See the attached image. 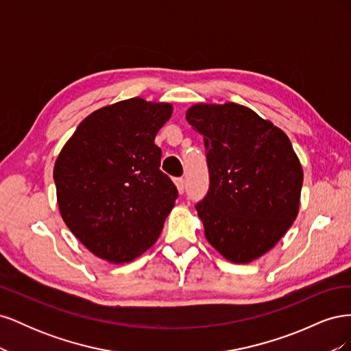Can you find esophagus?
<instances>
[{
	"label": "esophagus",
	"instance_id": "esophagus-1",
	"mask_svg": "<svg viewBox=\"0 0 351 351\" xmlns=\"http://www.w3.org/2000/svg\"><path fill=\"white\" fill-rule=\"evenodd\" d=\"M174 183H176V186H177L178 193H183V192H184V187H186L184 178H176V180H174Z\"/></svg>",
	"mask_w": 351,
	"mask_h": 351
}]
</instances>
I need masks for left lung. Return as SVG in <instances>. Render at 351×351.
Returning <instances> with one entry per match:
<instances>
[{
    "label": "left lung",
    "instance_id": "8db88e82",
    "mask_svg": "<svg viewBox=\"0 0 351 351\" xmlns=\"http://www.w3.org/2000/svg\"><path fill=\"white\" fill-rule=\"evenodd\" d=\"M186 120L206 147L210 184L196 210L208 243L232 263L259 259L299 214L303 168L289 136L234 102L195 104Z\"/></svg>",
    "mask_w": 351,
    "mask_h": 351
}]
</instances>
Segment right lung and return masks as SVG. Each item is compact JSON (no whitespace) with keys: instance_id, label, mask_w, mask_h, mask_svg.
Masks as SVG:
<instances>
[{"instance_id":"obj_1","label":"right lung","mask_w":351,"mask_h":351,"mask_svg":"<svg viewBox=\"0 0 351 351\" xmlns=\"http://www.w3.org/2000/svg\"><path fill=\"white\" fill-rule=\"evenodd\" d=\"M173 105L130 98L89 114L54 165L62 221L95 256L132 262L152 247L177 189L155 145Z\"/></svg>"}]
</instances>
